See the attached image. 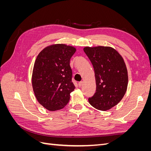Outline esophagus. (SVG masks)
Here are the masks:
<instances>
[{
    "label": "esophagus",
    "instance_id": "obj_1",
    "mask_svg": "<svg viewBox=\"0 0 151 151\" xmlns=\"http://www.w3.org/2000/svg\"><path fill=\"white\" fill-rule=\"evenodd\" d=\"M83 85V81L79 82V87H81Z\"/></svg>",
    "mask_w": 151,
    "mask_h": 151
}]
</instances>
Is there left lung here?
<instances>
[{
	"label": "left lung",
	"instance_id": "1",
	"mask_svg": "<svg viewBox=\"0 0 151 151\" xmlns=\"http://www.w3.org/2000/svg\"><path fill=\"white\" fill-rule=\"evenodd\" d=\"M95 73L96 89L88 99L91 106L106 111L122 99L128 86L125 63L116 50L109 47L84 48Z\"/></svg>",
	"mask_w": 151,
	"mask_h": 151
}]
</instances>
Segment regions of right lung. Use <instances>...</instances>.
<instances>
[{"label":"right lung","mask_w":151,"mask_h":151,"mask_svg":"<svg viewBox=\"0 0 151 151\" xmlns=\"http://www.w3.org/2000/svg\"><path fill=\"white\" fill-rule=\"evenodd\" d=\"M76 49L65 44L45 48L36 58L32 74L36 98L49 111L62 109L75 89L70 60Z\"/></svg>","instance_id":"obj_1"}]
</instances>
